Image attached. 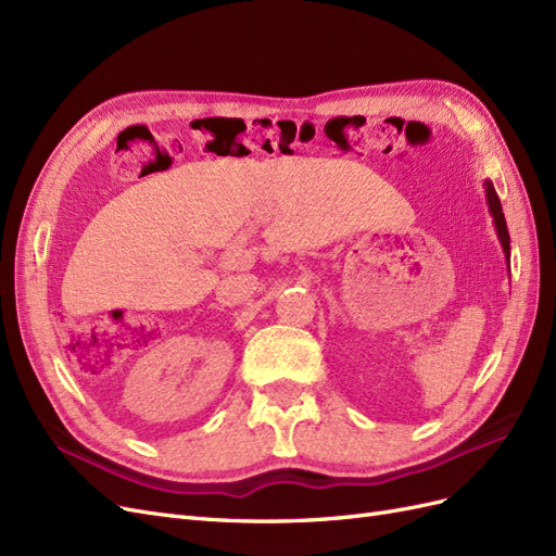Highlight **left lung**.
I'll use <instances>...</instances> for the list:
<instances>
[{
    "mask_svg": "<svg viewBox=\"0 0 556 556\" xmlns=\"http://www.w3.org/2000/svg\"><path fill=\"white\" fill-rule=\"evenodd\" d=\"M484 190H486V204H490V211H492V215H494V225H496V231H498L501 245H503V250H506V257H508V262H510V237H508L506 217H503V208H501L498 194H496L494 185H492L490 180L484 182Z\"/></svg>",
    "mask_w": 556,
    "mask_h": 556,
    "instance_id": "obj_1",
    "label": "left lung"
}]
</instances>
